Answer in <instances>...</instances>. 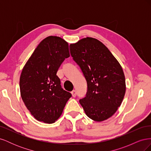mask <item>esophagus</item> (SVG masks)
<instances>
[{
	"mask_svg": "<svg viewBox=\"0 0 151 151\" xmlns=\"http://www.w3.org/2000/svg\"><path fill=\"white\" fill-rule=\"evenodd\" d=\"M71 93H72V95L73 97H76V91L75 90H73L72 91Z\"/></svg>",
	"mask_w": 151,
	"mask_h": 151,
	"instance_id": "esophagus-1",
	"label": "esophagus"
}]
</instances>
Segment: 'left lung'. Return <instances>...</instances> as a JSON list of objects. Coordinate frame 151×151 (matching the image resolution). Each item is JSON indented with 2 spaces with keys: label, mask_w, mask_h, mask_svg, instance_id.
Instances as JSON below:
<instances>
[{
  "label": "left lung",
  "mask_w": 151,
  "mask_h": 151,
  "mask_svg": "<svg viewBox=\"0 0 151 151\" xmlns=\"http://www.w3.org/2000/svg\"><path fill=\"white\" fill-rule=\"evenodd\" d=\"M71 56L81 68L88 85L79 100L91 119L102 122L120 106L126 91L122 67L108 48L97 39L83 38L70 45Z\"/></svg>",
  "instance_id": "obj_1"
}]
</instances>
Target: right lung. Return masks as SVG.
<instances>
[{
    "label": "right lung",
    "mask_w": 151,
    "mask_h": 151,
    "mask_svg": "<svg viewBox=\"0 0 151 151\" xmlns=\"http://www.w3.org/2000/svg\"><path fill=\"white\" fill-rule=\"evenodd\" d=\"M70 57L68 44L58 36H50L36 48L22 68L21 96L35 119L46 123L60 116L71 93L63 90L57 72Z\"/></svg>",
    "instance_id": "1"
}]
</instances>
